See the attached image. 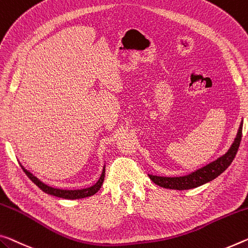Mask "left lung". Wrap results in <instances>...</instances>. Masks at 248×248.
Returning <instances> with one entry per match:
<instances>
[{
    "instance_id": "8db88e82",
    "label": "left lung",
    "mask_w": 248,
    "mask_h": 248,
    "mask_svg": "<svg viewBox=\"0 0 248 248\" xmlns=\"http://www.w3.org/2000/svg\"><path fill=\"white\" fill-rule=\"evenodd\" d=\"M242 129L243 124L239 125L236 138H235L230 150L225 155H222L217 160L213 161L212 163L207 164V166L203 167L202 169H199L198 171L193 172V173L186 176H179V178H164V176L156 175H149V178L156 186L166 188H172V190H188V188L198 187L202 186V184L210 182V181L217 178L219 174H222L231 166V163L233 162L235 155H236L238 151L239 144H241Z\"/></svg>"
}]
</instances>
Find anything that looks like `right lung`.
<instances>
[{
    "mask_svg": "<svg viewBox=\"0 0 248 248\" xmlns=\"http://www.w3.org/2000/svg\"><path fill=\"white\" fill-rule=\"evenodd\" d=\"M23 171L25 172V174L29 176L32 182H34L36 186L41 188L43 192H45L47 194L57 196V198H62V199H68V200H76V199H84L87 198V196H92L95 193H97L98 191L100 190L101 186H103L104 180H105V168L103 173H101V176L98 180V182L96 184H93V186L87 187V188H82V190H61V188H54L52 186H46L45 183H43L42 181H39L36 176H34L31 172L25 170L24 168L22 167Z\"/></svg>",
    "mask_w": 248,
    "mask_h": 248,
    "instance_id": "obj_1",
    "label": "right lung"
}]
</instances>
